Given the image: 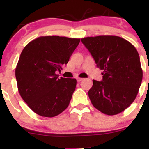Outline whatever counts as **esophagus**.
I'll return each instance as SVG.
<instances>
[{
	"label": "esophagus",
	"mask_w": 149,
	"mask_h": 149,
	"mask_svg": "<svg viewBox=\"0 0 149 149\" xmlns=\"http://www.w3.org/2000/svg\"><path fill=\"white\" fill-rule=\"evenodd\" d=\"M76 80H77V81H78V82H80V81H82V80H83V78H76Z\"/></svg>",
	"instance_id": "34e87169"
}]
</instances>
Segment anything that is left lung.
Returning a JSON list of instances; mask_svg holds the SVG:
<instances>
[{
  "label": "left lung",
  "mask_w": 149,
  "mask_h": 149,
  "mask_svg": "<svg viewBox=\"0 0 149 149\" xmlns=\"http://www.w3.org/2000/svg\"><path fill=\"white\" fill-rule=\"evenodd\" d=\"M81 41L103 71L102 81L93 80L88 91L92 105L109 116L123 111L134 102L142 80L137 50L116 36L87 37Z\"/></svg>",
  "instance_id": "obj_1"
}]
</instances>
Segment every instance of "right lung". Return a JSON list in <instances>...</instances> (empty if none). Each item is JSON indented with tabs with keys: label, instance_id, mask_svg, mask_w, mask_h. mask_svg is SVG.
Instances as JSON below:
<instances>
[{
	"label": "right lung",
	"instance_id": "1",
	"mask_svg": "<svg viewBox=\"0 0 149 149\" xmlns=\"http://www.w3.org/2000/svg\"><path fill=\"white\" fill-rule=\"evenodd\" d=\"M80 40L59 36H41L22 50L15 69L18 90L38 115L54 117L69 106L76 80L59 78L56 73L67 64Z\"/></svg>",
	"mask_w": 149,
	"mask_h": 149
}]
</instances>
